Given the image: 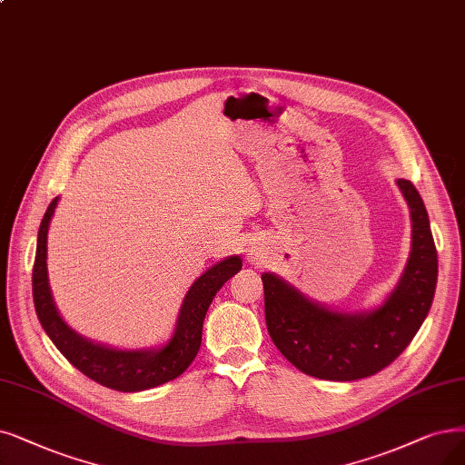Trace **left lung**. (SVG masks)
<instances>
[{
    "instance_id": "1",
    "label": "left lung",
    "mask_w": 465,
    "mask_h": 465,
    "mask_svg": "<svg viewBox=\"0 0 465 465\" xmlns=\"http://www.w3.org/2000/svg\"><path fill=\"white\" fill-rule=\"evenodd\" d=\"M397 184L411 208L412 250L401 281L380 307L331 311L281 276L262 274L269 336L303 374L331 381L374 376L408 347L431 309L439 263L430 217L414 184L406 179Z\"/></svg>"
}]
</instances>
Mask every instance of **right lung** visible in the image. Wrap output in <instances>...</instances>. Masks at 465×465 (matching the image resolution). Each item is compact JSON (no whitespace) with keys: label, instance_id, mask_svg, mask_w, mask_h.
I'll return each mask as SVG.
<instances>
[{"label":"right lung","instance_id":"right-lung-1","mask_svg":"<svg viewBox=\"0 0 465 465\" xmlns=\"http://www.w3.org/2000/svg\"><path fill=\"white\" fill-rule=\"evenodd\" d=\"M57 202L59 196L53 198L42 219L32 272L35 314H38L54 347L82 374L104 387L124 393L144 391V389L158 387L181 376L191 366L200 349L203 319H206V312L215 293L231 276L242 269V259L238 255H231L196 278L183 300L173 336L165 345L132 351L101 345L80 336L76 330H72L63 321L53 302L47 276V231L54 208H57Z\"/></svg>","mask_w":465,"mask_h":465}]
</instances>
